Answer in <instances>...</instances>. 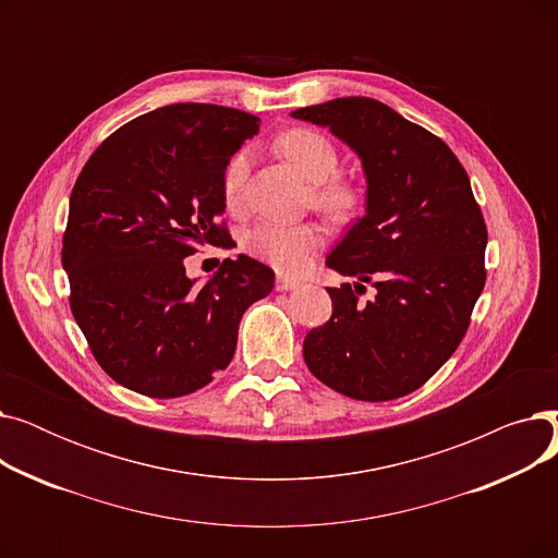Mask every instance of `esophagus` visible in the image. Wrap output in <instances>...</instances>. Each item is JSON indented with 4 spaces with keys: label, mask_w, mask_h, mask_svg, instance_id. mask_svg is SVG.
Returning a JSON list of instances; mask_svg holds the SVG:
<instances>
[{
    "label": "esophagus",
    "mask_w": 558,
    "mask_h": 558,
    "mask_svg": "<svg viewBox=\"0 0 558 558\" xmlns=\"http://www.w3.org/2000/svg\"><path fill=\"white\" fill-rule=\"evenodd\" d=\"M296 287H301V280H296V278L278 276V280H276V289L278 291H289V289H296Z\"/></svg>",
    "instance_id": "1"
}]
</instances>
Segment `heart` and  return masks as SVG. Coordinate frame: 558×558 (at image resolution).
Listing matches in <instances>:
<instances>
[{
  "mask_svg": "<svg viewBox=\"0 0 558 558\" xmlns=\"http://www.w3.org/2000/svg\"><path fill=\"white\" fill-rule=\"evenodd\" d=\"M278 149L310 183H314L312 201L318 210L337 221H348L357 215L364 201L362 190L355 181L337 175L339 151L328 135L316 129L299 126L278 137ZM248 165L251 149H242L230 158L223 171L221 192L230 208L242 201ZM242 246L248 255L269 264L276 271L296 276L310 269L316 253L326 246V228L314 221L299 226L264 221L244 232Z\"/></svg>",
  "mask_w": 558,
  "mask_h": 558,
  "instance_id": "b5f03b06",
  "label": "heart"
}]
</instances>
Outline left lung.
<instances>
[{
  "label": "left lung",
  "mask_w": 558,
  "mask_h": 558,
  "mask_svg": "<svg viewBox=\"0 0 558 558\" xmlns=\"http://www.w3.org/2000/svg\"><path fill=\"white\" fill-rule=\"evenodd\" d=\"M291 114L362 158L366 215L326 264L377 289L366 303L360 282L328 289L332 316L307 332L305 364L348 398H402L450 360L486 282L488 232L471 181L441 137L383 101L343 97Z\"/></svg>",
  "instance_id": "8db88e82"
}]
</instances>
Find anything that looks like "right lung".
<instances>
[{
	"instance_id": "add662e5",
	"label": "right lung",
	"mask_w": 558,
	"mask_h": 558,
	"mask_svg": "<svg viewBox=\"0 0 558 558\" xmlns=\"http://www.w3.org/2000/svg\"><path fill=\"white\" fill-rule=\"evenodd\" d=\"M257 131L259 117L238 108L171 104L117 129L83 165L63 232L70 307L122 387L179 398L213 383L244 312L271 294L276 274L246 255L203 284L183 262L232 244L221 181Z\"/></svg>"
}]
</instances>
